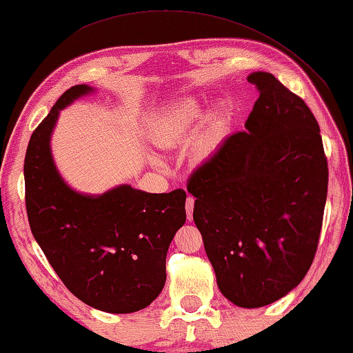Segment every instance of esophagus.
<instances>
[{"instance_id": "esophagus-1", "label": "esophagus", "mask_w": 353, "mask_h": 353, "mask_svg": "<svg viewBox=\"0 0 353 353\" xmlns=\"http://www.w3.org/2000/svg\"><path fill=\"white\" fill-rule=\"evenodd\" d=\"M193 206H195V198L188 196L185 201V211H187V219L192 221L193 219Z\"/></svg>"}]
</instances>
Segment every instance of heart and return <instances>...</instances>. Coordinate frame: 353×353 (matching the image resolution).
<instances>
[{
	"label": "heart",
	"mask_w": 353,
	"mask_h": 353,
	"mask_svg": "<svg viewBox=\"0 0 353 353\" xmlns=\"http://www.w3.org/2000/svg\"><path fill=\"white\" fill-rule=\"evenodd\" d=\"M205 118V107L196 99H185L176 103L158 117L155 123L153 139L160 148H174L185 143L196 132L198 126ZM222 129L219 115H211L206 120L200 139L196 142V152L206 153L214 147Z\"/></svg>",
	"instance_id": "obj_1"
}]
</instances>
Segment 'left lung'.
<instances>
[{"label":"left lung","mask_w":353,"mask_h":353,"mask_svg":"<svg viewBox=\"0 0 353 353\" xmlns=\"http://www.w3.org/2000/svg\"><path fill=\"white\" fill-rule=\"evenodd\" d=\"M246 131L224 139L188 179L217 286L243 309L281 299L314 262L327 193V163L314 113L267 72Z\"/></svg>","instance_id":"1"}]
</instances>
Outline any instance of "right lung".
Listing matches in <instances>:
<instances>
[{
	"label": "right lung",
	"mask_w": 353,
	"mask_h": 353,
	"mask_svg": "<svg viewBox=\"0 0 353 353\" xmlns=\"http://www.w3.org/2000/svg\"><path fill=\"white\" fill-rule=\"evenodd\" d=\"M94 92L65 91L30 137L23 176L30 228L63 285L108 314L145 309L166 281V254L185 224V192L147 193L131 185L101 195L73 190L57 171L51 136L59 113Z\"/></svg>",
	"instance_id": "1"
}]
</instances>
